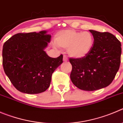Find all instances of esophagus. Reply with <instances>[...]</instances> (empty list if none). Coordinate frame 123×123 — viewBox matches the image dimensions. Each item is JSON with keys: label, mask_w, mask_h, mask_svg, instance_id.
<instances>
[{"label": "esophagus", "mask_w": 123, "mask_h": 123, "mask_svg": "<svg viewBox=\"0 0 123 123\" xmlns=\"http://www.w3.org/2000/svg\"><path fill=\"white\" fill-rule=\"evenodd\" d=\"M63 61H64V62L68 61V58H67L65 55H64V56H63Z\"/></svg>", "instance_id": "obj_1"}]
</instances>
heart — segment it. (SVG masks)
Returning a JSON list of instances; mask_svg holds the SVG:
<instances>
[{"label":"heart","mask_w":123,"mask_h":123,"mask_svg":"<svg viewBox=\"0 0 123 123\" xmlns=\"http://www.w3.org/2000/svg\"><path fill=\"white\" fill-rule=\"evenodd\" d=\"M53 46L67 49L68 55L74 58L86 56L92 49L94 39L89 31L80 32L74 30L59 31L55 35Z\"/></svg>","instance_id":"heart-1"}]
</instances>
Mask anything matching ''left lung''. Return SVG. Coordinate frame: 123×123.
Returning <instances> with one entry per match:
<instances>
[{"label":"left lung","mask_w":123,"mask_h":123,"mask_svg":"<svg viewBox=\"0 0 123 123\" xmlns=\"http://www.w3.org/2000/svg\"><path fill=\"white\" fill-rule=\"evenodd\" d=\"M94 38L92 49L84 58L69 59L70 79L81 90L93 91L108 86L120 68L121 42L113 34L90 30Z\"/></svg>","instance_id":"obj_1"}]
</instances>
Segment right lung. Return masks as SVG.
<instances>
[{"label": "right lung", "instance_id": "add662e5", "mask_svg": "<svg viewBox=\"0 0 123 123\" xmlns=\"http://www.w3.org/2000/svg\"><path fill=\"white\" fill-rule=\"evenodd\" d=\"M50 41L51 35L41 31L18 33L3 44V70L20 92L37 94L49 87L52 73L63 62L62 55L53 58L44 51Z\"/></svg>", "mask_w": 123, "mask_h": 123}]
</instances>
